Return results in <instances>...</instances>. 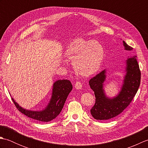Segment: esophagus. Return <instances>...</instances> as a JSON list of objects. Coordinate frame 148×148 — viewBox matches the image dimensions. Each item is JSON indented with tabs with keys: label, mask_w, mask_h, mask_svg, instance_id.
Wrapping results in <instances>:
<instances>
[{
	"label": "esophagus",
	"mask_w": 148,
	"mask_h": 148,
	"mask_svg": "<svg viewBox=\"0 0 148 148\" xmlns=\"http://www.w3.org/2000/svg\"><path fill=\"white\" fill-rule=\"evenodd\" d=\"M74 86L77 90H80L82 88V84H81L80 81H77V82H76V84H75Z\"/></svg>",
	"instance_id": "1"
}]
</instances>
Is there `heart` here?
Returning <instances> with one entry per match:
<instances>
[{"label":"heart","instance_id":"1","mask_svg":"<svg viewBox=\"0 0 148 148\" xmlns=\"http://www.w3.org/2000/svg\"><path fill=\"white\" fill-rule=\"evenodd\" d=\"M103 49L99 43L93 40L77 38L69 44L65 56L73 62L77 74L89 76L99 70L103 58Z\"/></svg>","mask_w":148,"mask_h":148}]
</instances>
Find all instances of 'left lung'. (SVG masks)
Listing matches in <instances>:
<instances>
[{"instance_id": "obj_1", "label": "left lung", "mask_w": 148, "mask_h": 148, "mask_svg": "<svg viewBox=\"0 0 148 148\" xmlns=\"http://www.w3.org/2000/svg\"><path fill=\"white\" fill-rule=\"evenodd\" d=\"M123 43L125 50L132 49L124 40ZM125 63V75L121 90L114 97H107L103 89L106 79V69L89 81L90 86L95 97V105L90 112L95 119L108 120L116 117L127 108L136 95L140 83V71L136 56L128 57Z\"/></svg>"}]
</instances>
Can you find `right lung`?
Listing matches in <instances>:
<instances>
[{
	"instance_id": "obj_1",
	"label": "right lung",
	"mask_w": 148,
	"mask_h": 148,
	"mask_svg": "<svg viewBox=\"0 0 148 148\" xmlns=\"http://www.w3.org/2000/svg\"><path fill=\"white\" fill-rule=\"evenodd\" d=\"M72 90L71 82L67 79L56 81L53 84L52 94L48 104L41 111L24 109L12 98L14 105L21 113L39 121L48 122L54 119L62 111L65 100Z\"/></svg>"
}]
</instances>
